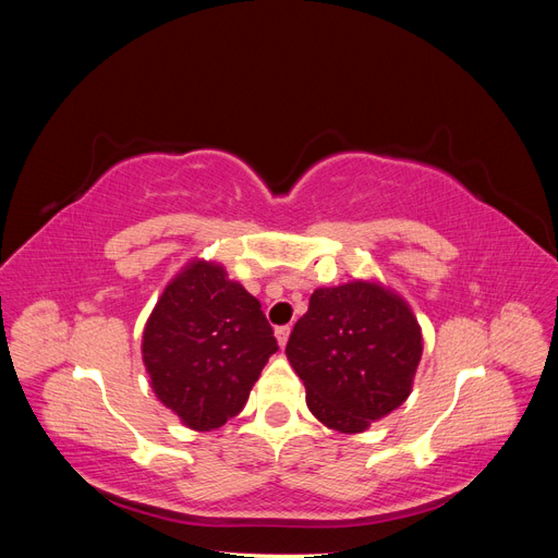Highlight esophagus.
Segmentation results:
<instances>
[{"instance_id": "1", "label": "esophagus", "mask_w": 558, "mask_h": 558, "mask_svg": "<svg viewBox=\"0 0 558 558\" xmlns=\"http://www.w3.org/2000/svg\"><path fill=\"white\" fill-rule=\"evenodd\" d=\"M289 335H291V328H289V326H279V328L275 330V337H277V342H279L281 349L286 347V342H289Z\"/></svg>"}]
</instances>
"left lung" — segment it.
<instances>
[{
	"label": "left lung",
	"mask_w": 558,
	"mask_h": 558,
	"mask_svg": "<svg viewBox=\"0 0 558 558\" xmlns=\"http://www.w3.org/2000/svg\"><path fill=\"white\" fill-rule=\"evenodd\" d=\"M424 335L410 302L379 279L320 286L286 344L320 424L356 435L410 398Z\"/></svg>",
	"instance_id": "1"
}]
</instances>
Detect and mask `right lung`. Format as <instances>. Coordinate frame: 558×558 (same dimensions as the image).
I'll list each match as a JSON object with an SVG mask.
<instances>
[{"instance_id": "add662e5", "label": "right lung", "mask_w": 558, "mask_h": 558, "mask_svg": "<svg viewBox=\"0 0 558 558\" xmlns=\"http://www.w3.org/2000/svg\"><path fill=\"white\" fill-rule=\"evenodd\" d=\"M277 340L223 263L191 258L165 286L142 335L148 384L191 430H214L238 414Z\"/></svg>"}]
</instances>
